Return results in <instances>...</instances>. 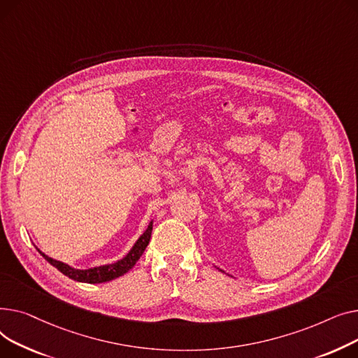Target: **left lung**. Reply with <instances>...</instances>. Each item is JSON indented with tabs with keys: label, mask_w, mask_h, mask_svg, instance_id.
Here are the masks:
<instances>
[{
	"label": "left lung",
	"mask_w": 358,
	"mask_h": 358,
	"mask_svg": "<svg viewBox=\"0 0 358 358\" xmlns=\"http://www.w3.org/2000/svg\"><path fill=\"white\" fill-rule=\"evenodd\" d=\"M221 271H222V273H224V270H221Z\"/></svg>",
	"instance_id": "1"
}]
</instances>
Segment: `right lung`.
<instances>
[{"label":"right lung","mask_w":358,"mask_h":358,"mask_svg":"<svg viewBox=\"0 0 358 358\" xmlns=\"http://www.w3.org/2000/svg\"><path fill=\"white\" fill-rule=\"evenodd\" d=\"M152 229H153V221H150L149 227H147V229L138 237V240L134 243L131 250L122 259H120L114 263H110V264H102V266H96V267H91V268H75L66 263L55 260V259L46 256L45 253H41L40 250L38 251H40V255L43 256L53 267H56L60 273H63V275L76 280V282L103 283V282H110V280H114V279L125 275V273L134 267V264L138 262V259L144 253L147 244H149V241H150Z\"/></svg>","instance_id":"obj_1"}]
</instances>
